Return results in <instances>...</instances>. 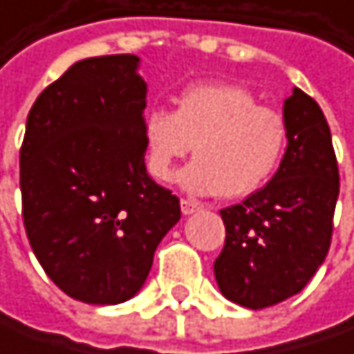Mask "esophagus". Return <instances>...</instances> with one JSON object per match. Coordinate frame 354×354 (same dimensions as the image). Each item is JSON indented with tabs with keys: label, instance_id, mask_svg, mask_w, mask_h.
<instances>
[{
	"label": "esophagus",
	"instance_id": "34e87169",
	"mask_svg": "<svg viewBox=\"0 0 354 354\" xmlns=\"http://www.w3.org/2000/svg\"><path fill=\"white\" fill-rule=\"evenodd\" d=\"M198 209L199 203L192 201V199H181V212H183V216H192V214H196Z\"/></svg>",
	"mask_w": 354,
	"mask_h": 354
}]
</instances>
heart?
I'll list each match as a JSON object with an SVG mask.
<instances>
[{"instance_id":"obj_1","label":"heart","mask_w":354,"mask_h":354,"mask_svg":"<svg viewBox=\"0 0 354 354\" xmlns=\"http://www.w3.org/2000/svg\"><path fill=\"white\" fill-rule=\"evenodd\" d=\"M147 169L165 183L175 162L194 151L196 160L179 173V185L196 196L246 198L275 173L286 142L283 113L234 83H194L175 97V111L145 113Z\"/></svg>"}]
</instances>
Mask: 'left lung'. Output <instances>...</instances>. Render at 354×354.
<instances>
[{
	"label": "left lung",
	"mask_w": 354,
	"mask_h": 354,
	"mask_svg": "<svg viewBox=\"0 0 354 354\" xmlns=\"http://www.w3.org/2000/svg\"><path fill=\"white\" fill-rule=\"evenodd\" d=\"M288 149L273 179L220 212L226 241L214 263L230 301L261 310L299 293L324 263L338 199V165L320 106L293 87L283 102Z\"/></svg>",
	"instance_id": "8db88e82"
}]
</instances>
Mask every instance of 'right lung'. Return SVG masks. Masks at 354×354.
I'll return each mask as SVG.
<instances>
[{"label": "right lung", "mask_w": 354, "mask_h": 354, "mask_svg": "<svg viewBox=\"0 0 354 354\" xmlns=\"http://www.w3.org/2000/svg\"><path fill=\"white\" fill-rule=\"evenodd\" d=\"M136 55L68 66L34 102L20 151L30 246L68 297L113 306L145 286L179 199L145 165L147 83Z\"/></svg>", "instance_id": "right-lung-1"}]
</instances>
